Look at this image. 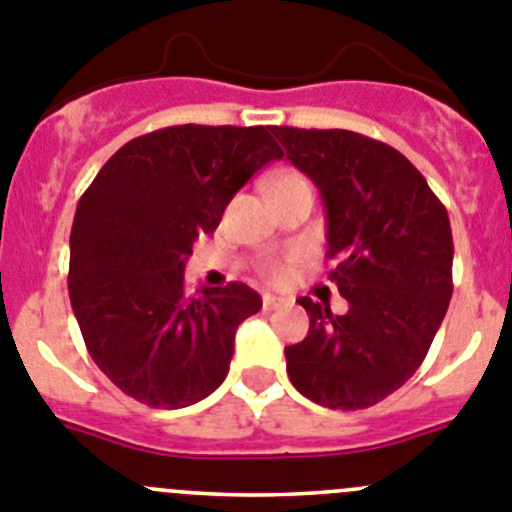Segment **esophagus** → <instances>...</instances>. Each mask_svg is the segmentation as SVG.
<instances>
[{"instance_id": "1", "label": "esophagus", "mask_w": 512, "mask_h": 512, "mask_svg": "<svg viewBox=\"0 0 512 512\" xmlns=\"http://www.w3.org/2000/svg\"><path fill=\"white\" fill-rule=\"evenodd\" d=\"M284 304V299L274 297V294H264V309H276Z\"/></svg>"}]
</instances>
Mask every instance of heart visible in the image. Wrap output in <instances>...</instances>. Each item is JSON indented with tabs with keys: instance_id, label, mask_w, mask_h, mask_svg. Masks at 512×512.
Masks as SVG:
<instances>
[{
	"instance_id": "obj_1",
	"label": "heart",
	"mask_w": 512,
	"mask_h": 512,
	"mask_svg": "<svg viewBox=\"0 0 512 512\" xmlns=\"http://www.w3.org/2000/svg\"><path fill=\"white\" fill-rule=\"evenodd\" d=\"M287 185H309L307 177L299 175V172L294 170H279V172H271L269 177H266V190H279V187H287ZM266 276L269 279H281V276L287 274V266L281 264V261H269V264L264 266Z\"/></svg>"
}]
</instances>
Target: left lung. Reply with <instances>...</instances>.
Listing matches in <instances>:
<instances>
[{
    "label": "left lung",
    "instance_id": "obj_1",
    "mask_svg": "<svg viewBox=\"0 0 512 512\" xmlns=\"http://www.w3.org/2000/svg\"><path fill=\"white\" fill-rule=\"evenodd\" d=\"M327 213V279L348 312L299 299L302 342L284 348L289 381L327 409L358 411L398 391L424 363L452 299L449 215L398 149L345 129L271 126Z\"/></svg>",
    "mask_w": 512,
    "mask_h": 512
}]
</instances>
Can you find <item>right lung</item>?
I'll return each instance as SVG.
<instances>
[{
    "instance_id": "right-lung-1",
    "label": "right lung",
    "mask_w": 512,
    "mask_h": 512,
    "mask_svg": "<svg viewBox=\"0 0 512 512\" xmlns=\"http://www.w3.org/2000/svg\"><path fill=\"white\" fill-rule=\"evenodd\" d=\"M271 126L182 124L126 142L78 200L68 292L93 363L152 409L203 401L228 375L236 330L261 309L241 281L185 289L192 243L264 164Z\"/></svg>"
}]
</instances>
